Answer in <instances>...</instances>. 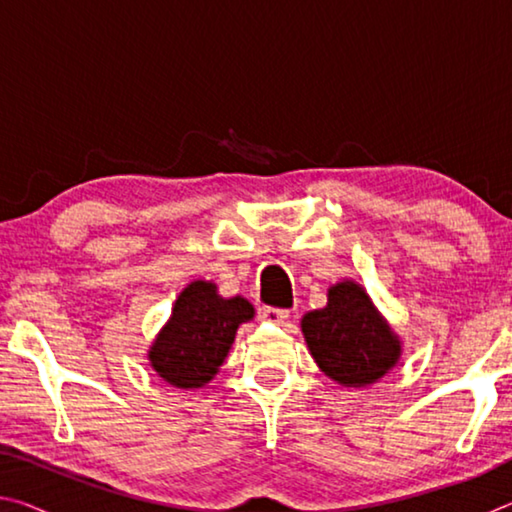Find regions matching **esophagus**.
Returning a JSON list of instances; mask_svg holds the SVG:
<instances>
[{
    "label": "esophagus",
    "instance_id": "34e87169",
    "mask_svg": "<svg viewBox=\"0 0 512 512\" xmlns=\"http://www.w3.org/2000/svg\"><path fill=\"white\" fill-rule=\"evenodd\" d=\"M289 309H277V307H264L262 309V318L266 323H273V325H284L289 320Z\"/></svg>",
    "mask_w": 512,
    "mask_h": 512
}]
</instances>
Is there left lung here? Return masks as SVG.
Instances as JSON below:
<instances>
[{
    "label": "left lung",
    "mask_w": 512,
    "mask_h": 512,
    "mask_svg": "<svg viewBox=\"0 0 512 512\" xmlns=\"http://www.w3.org/2000/svg\"><path fill=\"white\" fill-rule=\"evenodd\" d=\"M300 325L318 368L343 386L375 384L400 361V339L352 280L329 287L327 307L309 311Z\"/></svg>",
    "instance_id": "1"
}]
</instances>
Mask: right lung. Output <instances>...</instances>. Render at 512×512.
Segmentation results:
<instances>
[{
  "instance_id": "obj_1",
  "label": "right lung",
  "mask_w": 512,
  "mask_h": 512,
  "mask_svg": "<svg viewBox=\"0 0 512 512\" xmlns=\"http://www.w3.org/2000/svg\"><path fill=\"white\" fill-rule=\"evenodd\" d=\"M253 316L246 298H221L214 282L187 284L151 345V368L176 388L205 386L228 357L239 325Z\"/></svg>"
}]
</instances>
